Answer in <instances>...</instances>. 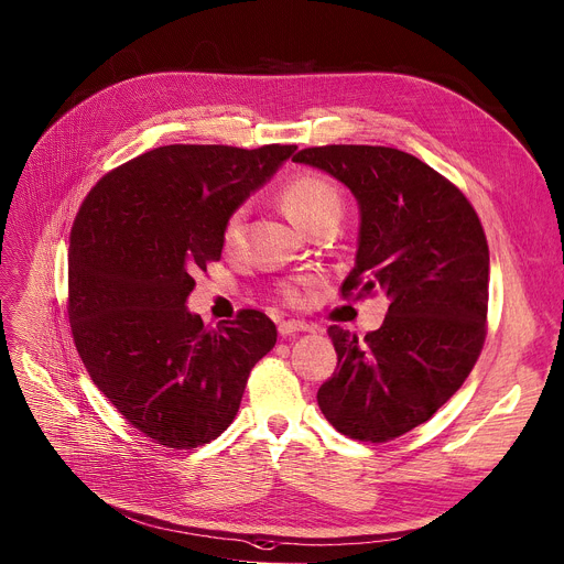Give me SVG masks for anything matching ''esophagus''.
<instances>
[{"mask_svg": "<svg viewBox=\"0 0 564 564\" xmlns=\"http://www.w3.org/2000/svg\"><path fill=\"white\" fill-rule=\"evenodd\" d=\"M280 335L282 337H291V335H295V333H312V325L310 323H305V321H284V323H280Z\"/></svg>", "mask_w": 564, "mask_h": 564, "instance_id": "esophagus-1", "label": "esophagus"}]
</instances>
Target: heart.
I'll list each match as a JSON object with an SVG mask.
<instances>
[{
  "instance_id": "1",
  "label": "heart",
  "mask_w": 564,
  "mask_h": 564,
  "mask_svg": "<svg viewBox=\"0 0 564 564\" xmlns=\"http://www.w3.org/2000/svg\"><path fill=\"white\" fill-rule=\"evenodd\" d=\"M280 200L286 216L303 229H310L318 218L327 214L341 212L339 191L335 188L333 182H327L325 177H318V175H301L291 180L282 188ZM246 218H248V212L243 207L227 216L223 225V246L227 250H235L241 243L243 231H246ZM284 297L289 303H303L305 293L301 286H286Z\"/></svg>"
}]
</instances>
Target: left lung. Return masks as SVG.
<instances>
[{
  "label": "left lung",
  "instance_id": "left-lung-1",
  "mask_svg": "<svg viewBox=\"0 0 564 564\" xmlns=\"http://www.w3.org/2000/svg\"><path fill=\"white\" fill-rule=\"evenodd\" d=\"M341 182L359 207L355 267L341 293L382 291V325L361 341L327 329L337 371L316 401L341 435L389 442L433 416L471 373L485 341L489 250L465 195L421 159L378 145L293 156Z\"/></svg>",
  "mask_w": 564,
  "mask_h": 564
}]
</instances>
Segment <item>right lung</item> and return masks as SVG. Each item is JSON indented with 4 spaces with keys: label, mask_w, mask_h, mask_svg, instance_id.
I'll return each instance as SVG.
<instances>
[{
    "label": "right lung",
    "mask_w": 564,
    "mask_h": 564,
    "mask_svg": "<svg viewBox=\"0 0 564 564\" xmlns=\"http://www.w3.org/2000/svg\"><path fill=\"white\" fill-rule=\"evenodd\" d=\"M295 145H163L97 182L70 237V327L116 410L169 448L209 444L235 421L248 376L275 341L257 310L207 329L188 312L223 225Z\"/></svg>",
    "instance_id": "right-lung-1"
}]
</instances>
